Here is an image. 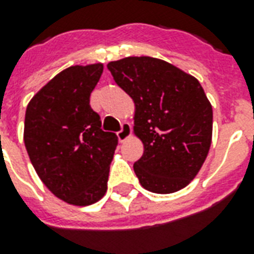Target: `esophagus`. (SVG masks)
Masks as SVG:
<instances>
[{
    "mask_svg": "<svg viewBox=\"0 0 254 254\" xmlns=\"http://www.w3.org/2000/svg\"><path fill=\"white\" fill-rule=\"evenodd\" d=\"M130 134V125L127 122H122L121 124V129L117 132V136L120 138V141H125Z\"/></svg>",
    "mask_w": 254,
    "mask_h": 254,
    "instance_id": "esophagus-1",
    "label": "esophagus"
}]
</instances>
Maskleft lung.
Masks as SVG:
<instances>
[{"label":"left lung","mask_w":254,"mask_h":254,"mask_svg":"<svg viewBox=\"0 0 254 254\" xmlns=\"http://www.w3.org/2000/svg\"><path fill=\"white\" fill-rule=\"evenodd\" d=\"M117 85L134 102V132L144 144L133 169L141 187L174 193L196 177L212 138V107L196 78L152 57L107 65Z\"/></svg>","instance_id":"8db88e82"}]
</instances>
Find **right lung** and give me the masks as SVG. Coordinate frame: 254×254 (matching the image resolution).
Instances as JSON below:
<instances>
[{
	"instance_id": "right-lung-1",
	"label": "right lung",
	"mask_w": 254,
	"mask_h": 254,
	"mask_svg": "<svg viewBox=\"0 0 254 254\" xmlns=\"http://www.w3.org/2000/svg\"><path fill=\"white\" fill-rule=\"evenodd\" d=\"M102 64L70 66L32 98L24 122L31 163L52 193L73 205H89L105 196L116 133L102 129L89 96Z\"/></svg>"
}]
</instances>
